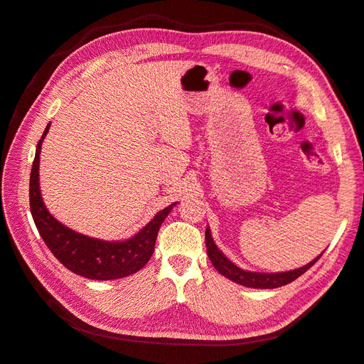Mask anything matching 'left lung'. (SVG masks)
Here are the masks:
<instances>
[{
    "label": "left lung",
    "instance_id": "obj_1",
    "mask_svg": "<svg viewBox=\"0 0 364 364\" xmlns=\"http://www.w3.org/2000/svg\"><path fill=\"white\" fill-rule=\"evenodd\" d=\"M206 247H208V255L210 258V262L213 267L217 271L232 282H235L238 284H243L246 287H258V289H274L292 283L294 279L298 277H301L307 269H311L316 262H318L320 257H316L314 262L309 264H306L300 269H295V271H289V272H278V274H258V272H246L243 269L237 267L234 263H230L229 259L221 254V250L213 243V240L210 237V230L206 229Z\"/></svg>",
    "mask_w": 364,
    "mask_h": 364
}]
</instances>
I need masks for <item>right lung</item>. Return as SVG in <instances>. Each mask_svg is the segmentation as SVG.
I'll return each mask as SVG.
<instances>
[{
    "label": "right lung",
    "mask_w": 364,
    "mask_h": 364,
    "mask_svg": "<svg viewBox=\"0 0 364 364\" xmlns=\"http://www.w3.org/2000/svg\"><path fill=\"white\" fill-rule=\"evenodd\" d=\"M48 130L49 126L46 127L41 139L36 144L29 186L31 212L44 243L63 266L81 277L90 279H115L138 272L152 257L158 230L175 204L158 212L143 230H139L134 238L127 241L110 243V241L77 234L63 226L46 209L38 186L41 143Z\"/></svg>",
    "instance_id": "right-lung-1"
}]
</instances>
